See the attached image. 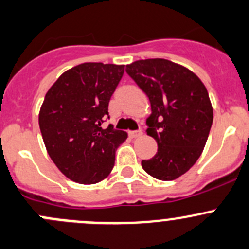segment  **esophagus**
Wrapping results in <instances>:
<instances>
[{"instance_id": "34e87169", "label": "esophagus", "mask_w": 249, "mask_h": 249, "mask_svg": "<svg viewBox=\"0 0 249 249\" xmlns=\"http://www.w3.org/2000/svg\"><path fill=\"white\" fill-rule=\"evenodd\" d=\"M128 134H129L130 138H137V137H140V135L142 134V129L129 130V132H128Z\"/></svg>"}]
</instances>
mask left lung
Listing matches in <instances>:
<instances>
[{"instance_id": "obj_1", "label": "left lung", "mask_w": 249, "mask_h": 249, "mask_svg": "<svg viewBox=\"0 0 249 249\" xmlns=\"http://www.w3.org/2000/svg\"><path fill=\"white\" fill-rule=\"evenodd\" d=\"M125 72L151 104L146 132L157 152L142 167L159 180H174L196 163L208 139L213 109L207 89L193 71L166 59L137 60Z\"/></svg>"}]
</instances>
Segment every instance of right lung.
I'll list each match as a JSON object with an SVG mask.
<instances>
[{
    "mask_svg": "<svg viewBox=\"0 0 249 249\" xmlns=\"http://www.w3.org/2000/svg\"><path fill=\"white\" fill-rule=\"evenodd\" d=\"M124 65L85 63L65 71L44 97L38 124L44 145L59 171L80 184L107 178L127 133L103 128L109 102Z\"/></svg>",
    "mask_w": 249,
    "mask_h": 249,
    "instance_id": "1",
    "label": "right lung"
}]
</instances>
